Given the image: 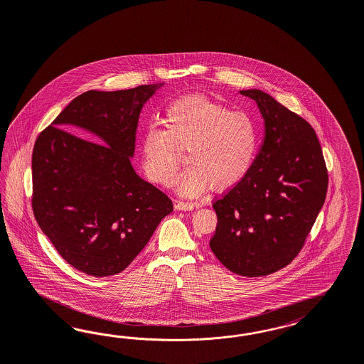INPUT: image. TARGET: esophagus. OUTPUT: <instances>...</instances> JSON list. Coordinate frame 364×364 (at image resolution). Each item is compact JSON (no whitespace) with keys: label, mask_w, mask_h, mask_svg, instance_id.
Wrapping results in <instances>:
<instances>
[{"label":"esophagus","mask_w":364,"mask_h":364,"mask_svg":"<svg viewBox=\"0 0 364 364\" xmlns=\"http://www.w3.org/2000/svg\"><path fill=\"white\" fill-rule=\"evenodd\" d=\"M196 207L195 203L191 201H176L175 203V208L178 210H191Z\"/></svg>","instance_id":"1"}]
</instances>
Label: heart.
Instances as JSON below:
<instances>
[{
    "mask_svg": "<svg viewBox=\"0 0 364 364\" xmlns=\"http://www.w3.org/2000/svg\"><path fill=\"white\" fill-rule=\"evenodd\" d=\"M163 127L149 124L141 137V163L148 178L168 186L180 166L178 148L186 146L189 166L177 178L181 195L196 196L212 188L235 187L252 166L259 144L254 117L244 110L201 95L171 101L161 116Z\"/></svg>",
    "mask_w": 364,
    "mask_h": 364,
    "instance_id": "b5f03b06",
    "label": "heart"
}]
</instances>
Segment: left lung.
Wrapping results in <instances>:
<instances>
[{"label":"left lung","mask_w":364,"mask_h":364,"mask_svg":"<svg viewBox=\"0 0 364 364\" xmlns=\"http://www.w3.org/2000/svg\"><path fill=\"white\" fill-rule=\"evenodd\" d=\"M264 120V139L242 180L213 203L212 252L233 274L257 277L289 264L324 204L328 173L314 128L259 89L240 90Z\"/></svg>","instance_id":"1"}]
</instances>
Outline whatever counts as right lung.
<instances>
[{
    "label": "right lung",
    "mask_w": 364,
    "mask_h": 364,
    "mask_svg": "<svg viewBox=\"0 0 364 364\" xmlns=\"http://www.w3.org/2000/svg\"><path fill=\"white\" fill-rule=\"evenodd\" d=\"M160 87L88 90L34 144V218L66 263L87 275L120 274L173 210L131 164L140 113Z\"/></svg>",
    "instance_id": "right-lung-1"
}]
</instances>
